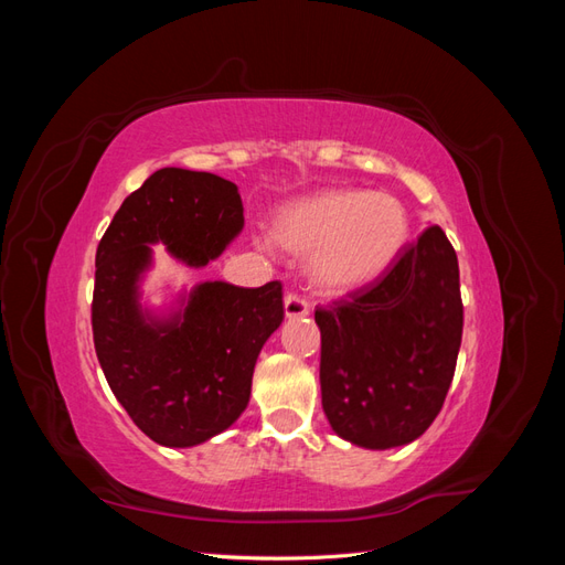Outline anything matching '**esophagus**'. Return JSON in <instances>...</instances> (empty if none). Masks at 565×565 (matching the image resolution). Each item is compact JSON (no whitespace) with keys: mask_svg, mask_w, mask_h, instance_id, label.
I'll list each match as a JSON object with an SVG mask.
<instances>
[{"mask_svg":"<svg viewBox=\"0 0 565 565\" xmlns=\"http://www.w3.org/2000/svg\"><path fill=\"white\" fill-rule=\"evenodd\" d=\"M309 313V301L299 295H287L285 297V316L287 318H301Z\"/></svg>","mask_w":565,"mask_h":565,"instance_id":"obj_1","label":"esophagus"}]
</instances>
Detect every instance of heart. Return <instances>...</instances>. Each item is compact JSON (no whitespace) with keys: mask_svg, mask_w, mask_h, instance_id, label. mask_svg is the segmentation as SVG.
<instances>
[{"mask_svg":"<svg viewBox=\"0 0 565 565\" xmlns=\"http://www.w3.org/2000/svg\"><path fill=\"white\" fill-rule=\"evenodd\" d=\"M409 235L403 202L363 188H332L297 200L273 224L276 243L311 259V280L328 295H351L382 280L398 264Z\"/></svg>","mask_w":565,"mask_h":565,"instance_id":"1","label":"heart"}]
</instances>
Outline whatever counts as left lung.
I'll use <instances>...</instances> for the list:
<instances>
[{"mask_svg": "<svg viewBox=\"0 0 565 565\" xmlns=\"http://www.w3.org/2000/svg\"><path fill=\"white\" fill-rule=\"evenodd\" d=\"M322 409L367 450L407 446L440 413L457 365L465 306L457 254L438 226L382 280L316 309Z\"/></svg>", "mask_w": 565, "mask_h": 565, "instance_id": "left-lung-1", "label": "left lung"}]
</instances>
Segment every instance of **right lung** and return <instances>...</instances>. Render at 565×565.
Instances as JSON below:
<instances>
[{"mask_svg": "<svg viewBox=\"0 0 565 565\" xmlns=\"http://www.w3.org/2000/svg\"><path fill=\"white\" fill-rule=\"evenodd\" d=\"M245 226L237 185L210 172L164 167L113 216L96 249L94 347L115 398L164 448H193L245 413L266 339L285 318L282 285L207 280L169 313L141 303V280L162 243L202 268Z\"/></svg>", "mask_w": 565, "mask_h": 565, "instance_id": "add662e5", "label": "right lung"}]
</instances>
